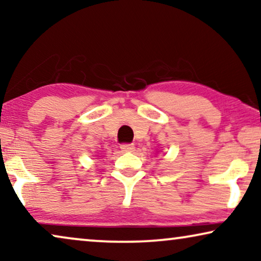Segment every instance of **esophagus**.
Returning a JSON list of instances; mask_svg holds the SVG:
<instances>
[{"label":"esophagus","mask_w":261,"mask_h":261,"mask_svg":"<svg viewBox=\"0 0 261 261\" xmlns=\"http://www.w3.org/2000/svg\"><path fill=\"white\" fill-rule=\"evenodd\" d=\"M134 145L133 144H122L121 145V149H122V152H132L134 151Z\"/></svg>","instance_id":"esophagus-1"}]
</instances>
